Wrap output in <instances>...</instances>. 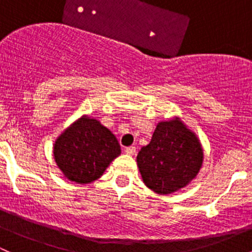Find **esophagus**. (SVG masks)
Segmentation results:
<instances>
[{
    "label": "esophagus",
    "instance_id": "34e87169",
    "mask_svg": "<svg viewBox=\"0 0 252 252\" xmlns=\"http://www.w3.org/2000/svg\"><path fill=\"white\" fill-rule=\"evenodd\" d=\"M124 151H126V155H131V156H133V155H135L136 149L134 146H129V147H126V150H124Z\"/></svg>",
    "mask_w": 252,
    "mask_h": 252
}]
</instances>
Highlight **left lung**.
<instances>
[{"label": "left lung", "instance_id": "left-lung-1", "mask_svg": "<svg viewBox=\"0 0 252 252\" xmlns=\"http://www.w3.org/2000/svg\"><path fill=\"white\" fill-rule=\"evenodd\" d=\"M204 161V150L196 134L179 117L157 124L151 141L136 156L145 185L168 195L196 178Z\"/></svg>", "mask_w": 252, "mask_h": 252}]
</instances>
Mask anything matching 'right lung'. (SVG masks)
<instances>
[{
  "instance_id": "add662e5",
  "label": "right lung",
  "mask_w": 252,
  "mask_h": 252,
  "mask_svg": "<svg viewBox=\"0 0 252 252\" xmlns=\"http://www.w3.org/2000/svg\"><path fill=\"white\" fill-rule=\"evenodd\" d=\"M121 155L110 129L97 119L83 116L70 124L53 144V158L67 179L88 184L98 179Z\"/></svg>"
}]
</instances>
